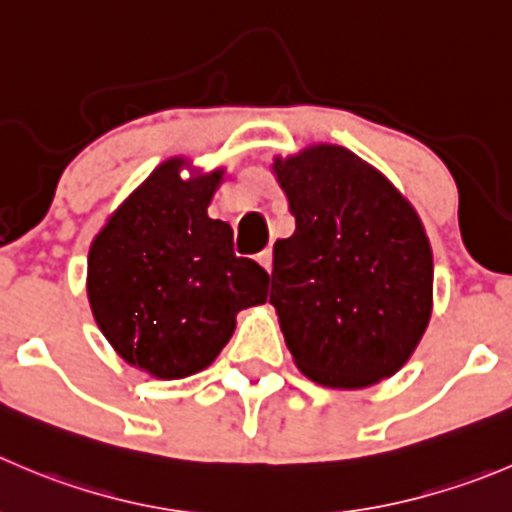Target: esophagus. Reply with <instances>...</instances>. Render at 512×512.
<instances>
[{
    "mask_svg": "<svg viewBox=\"0 0 512 512\" xmlns=\"http://www.w3.org/2000/svg\"><path fill=\"white\" fill-rule=\"evenodd\" d=\"M257 262H260V265L265 267L267 272H272V250H270V247H267L265 252H260V255H257Z\"/></svg>",
    "mask_w": 512,
    "mask_h": 512,
    "instance_id": "34e87169",
    "label": "esophagus"
}]
</instances>
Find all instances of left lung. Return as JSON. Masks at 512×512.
Here are the masks:
<instances>
[{
  "mask_svg": "<svg viewBox=\"0 0 512 512\" xmlns=\"http://www.w3.org/2000/svg\"><path fill=\"white\" fill-rule=\"evenodd\" d=\"M295 232L272 250L270 305L297 367L327 388H367L405 365L433 310L420 217L342 147L275 162Z\"/></svg>",
  "mask_w": 512,
  "mask_h": 512,
  "instance_id": "8db88e82",
  "label": "left lung"
}]
</instances>
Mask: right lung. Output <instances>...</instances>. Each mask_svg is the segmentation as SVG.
<instances>
[{"instance_id": "add662e5", "label": "right lung", "mask_w": 512, "mask_h": 512, "mask_svg": "<svg viewBox=\"0 0 512 512\" xmlns=\"http://www.w3.org/2000/svg\"><path fill=\"white\" fill-rule=\"evenodd\" d=\"M157 167L89 250L87 295L114 350L150 375L177 380L210 365L235 315L267 300L270 275L235 255L232 227L207 217L220 172L180 180Z\"/></svg>"}]
</instances>
